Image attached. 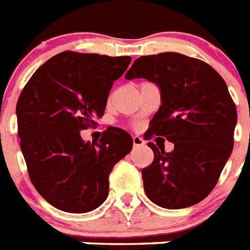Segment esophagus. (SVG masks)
<instances>
[{
  "label": "esophagus",
  "instance_id": "1",
  "mask_svg": "<svg viewBox=\"0 0 250 250\" xmlns=\"http://www.w3.org/2000/svg\"><path fill=\"white\" fill-rule=\"evenodd\" d=\"M143 145H145V141H143L141 137H138V135L133 137V146H134V147H141V146Z\"/></svg>",
  "mask_w": 250,
  "mask_h": 250
}]
</instances>
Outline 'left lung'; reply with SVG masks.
Here are the masks:
<instances>
[{
  "label": "left lung",
  "instance_id": "obj_1",
  "mask_svg": "<svg viewBox=\"0 0 250 250\" xmlns=\"http://www.w3.org/2000/svg\"><path fill=\"white\" fill-rule=\"evenodd\" d=\"M126 80L146 79L161 91V105L145 139L153 161L142 169L146 195L165 209L200 203L214 188L233 147L236 105L225 80L205 62L178 53L138 58ZM164 136L175 145L163 148ZM162 141L158 143V139Z\"/></svg>",
  "mask_w": 250,
  "mask_h": 250
}]
</instances>
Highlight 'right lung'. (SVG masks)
Returning <instances> with one entry per match:
<instances>
[{"instance_id": "right-lung-1", "label": "right lung", "mask_w": 250, "mask_h": 250, "mask_svg": "<svg viewBox=\"0 0 250 250\" xmlns=\"http://www.w3.org/2000/svg\"><path fill=\"white\" fill-rule=\"evenodd\" d=\"M130 57L64 51L32 75L17 103L18 135L28 174L49 204L68 213H87L108 196V177L133 148V138L109 126L99 143L80 131L97 125L113 81Z\"/></svg>"}]
</instances>
